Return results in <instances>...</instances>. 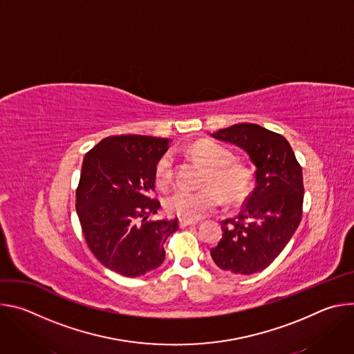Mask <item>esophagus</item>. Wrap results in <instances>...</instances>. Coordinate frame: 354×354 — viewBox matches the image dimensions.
<instances>
[{"mask_svg": "<svg viewBox=\"0 0 354 354\" xmlns=\"http://www.w3.org/2000/svg\"><path fill=\"white\" fill-rule=\"evenodd\" d=\"M196 221H192V220H185V218H180L179 220V227L180 228H186V227H190V225H194Z\"/></svg>", "mask_w": 354, "mask_h": 354, "instance_id": "obj_1", "label": "esophagus"}]
</instances>
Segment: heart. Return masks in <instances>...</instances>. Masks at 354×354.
<instances>
[{
	"mask_svg": "<svg viewBox=\"0 0 354 354\" xmlns=\"http://www.w3.org/2000/svg\"><path fill=\"white\" fill-rule=\"evenodd\" d=\"M193 160L206 167L198 190H175L165 200V210L185 220H198L214 212L223 197L228 203L243 200L252 183V172L242 162L231 161V151L210 140H201L189 148ZM175 174L174 157L169 153L161 156L156 164V182L165 189Z\"/></svg>",
	"mask_w": 354,
	"mask_h": 354,
	"instance_id": "heart-1",
	"label": "heart"
}]
</instances>
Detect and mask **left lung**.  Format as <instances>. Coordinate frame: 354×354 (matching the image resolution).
Listing matches in <instances>:
<instances>
[{
    "instance_id": "left-lung-1",
    "label": "left lung",
    "mask_w": 354,
    "mask_h": 354,
    "mask_svg": "<svg viewBox=\"0 0 354 354\" xmlns=\"http://www.w3.org/2000/svg\"><path fill=\"white\" fill-rule=\"evenodd\" d=\"M212 137L241 147L257 168L255 189L241 213L221 223L223 238L210 250L212 258L227 273L262 272L299 225L304 201L301 165L281 134L259 124H234Z\"/></svg>"
}]
</instances>
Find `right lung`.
<instances>
[{
    "instance_id": "obj_1",
    "label": "right lung",
    "mask_w": 354,
    "mask_h": 354,
    "mask_svg": "<svg viewBox=\"0 0 354 354\" xmlns=\"http://www.w3.org/2000/svg\"><path fill=\"white\" fill-rule=\"evenodd\" d=\"M168 138L120 134L88 151L75 192V209L95 258L126 277L160 268L164 243L179 228L175 220H147L161 207L156 190V164Z\"/></svg>"
}]
</instances>
